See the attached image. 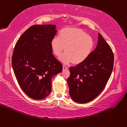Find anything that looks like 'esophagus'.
Listing matches in <instances>:
<instances>
[{
	"instance_id": "34e87169",
	"label": "esophagus",
	"mask_w": 127,
	"mask_h": 127,
	"mask_svg": "<svg viewBox=\"0 0 127 127\" xmlns=\"http://www.w3.org/2000/svg\"><path fill=\"white\" fill-rule=\"evenodd\" d=\"M67 69H68V67L64 65H63V70H66Z\"/></svg>"
}]
</instances>
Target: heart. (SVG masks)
<instances>
[{
    "label": "heart",
    "mask_w": 127,
    "mask_h": 127,
    "mask_svg": "<svg viewBox=\"0 0 127 127\" xmlns=\"http://www.w3.org/2000/svg\"><path fill=\"white\" fill-rule=\"evenodd\" d=\"M94 46L92 38L81 29L68 27L62 29L59 37H54L50 41L54 55L59 57L64 49L65 52L59 60L67 64H79L85 61L91 54Z\"/></svg>",
    "instance_id": "obj_1"
}]
</instances>
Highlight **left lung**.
I'll return each mask as SVG.
<instances>
[{
    "mask_svg": "<svg viewBox=\"0 0 127 127\" xmlns=\"http://www.w3.org/2000/svg\"><path fill=\"white\" fill-rule=\"evenodd\" d=\"M114 62L112 50L102 35L98 33L96 48L86 60L69 68L67 79L69 94L75 102L87 103L104 89L111 74Z\"/></svg>",
    "mask_w": 127,
    "mask_h": 127,
    "instance_id": "8db88e82",
    "label": "left lung"
}]
</instances>
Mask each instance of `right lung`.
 Returning a JSON list of instances; mask_svg holds the SVG:
<instances>
[{
  "instance_id": "right-lung-1",
  "label": "right lung",
  "mask_w": 127,
  "mask_h": 127,
  "mask_svg": "<svg viewBox=\"0 0 127 127\" xmlns=\"http://www.w3.org/2000/svg\"><path fill=\"white\" fill-rule=\"evenodd\" d=\"M53 24L34 25L17 42L12 59L13 70L22 90L30 97L42 99L52 90V80L63 66L52 54L50 41L56 34Z\"/></svg>"
}]
</instances>
